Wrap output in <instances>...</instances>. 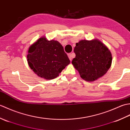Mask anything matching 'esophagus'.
Instances as JSON below:
<instances>
[{"instance_id":"esophagus-1","label":"esophagus","mask_w":130,"mask_h":130,"mask_svg":"<svg viewBox=\"0 0 130 130\" xmlns=\"http://www.w3.org/2000/svg\"><path fill=\"white\" fill-rule=\"evenodd\" d=\"M74 55H75V54H74V53H71V54H68V57H69V59H70V61L72 60L73 57L74 56Z\"/></svg>"}]
</instances>
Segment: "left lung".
Listing matches in <instances>:
<instances>
[{
    "label": "left lung",
    "mask_w": 130,
    "mask_h": 130,
    "mask_svg": "<svg viewBox=\"0 0 130 130\" xmlns=\"http://www.w3.org/2000/svg\"><path fill=\"white\" fill-rule=\"evenodd\" d=\"M74 51L76 56L72 63L84 80H95L103 76L111 67V52L98 40H81L76 43Z\"/></svg>",
    "instance_id": "left-lung-1"
}]
</instances>
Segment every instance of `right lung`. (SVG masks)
<instances>
[{"label": "right lung", "mask_w": 130, "mask_h": 130, "mask_svg": "<svg viewBox=\"0 0 130 130\" xmlns=\"http://www.w3.org/2000/svg\"><path fill=\"white\" fill-rule=\"evenodd\" d=\"M27 61L37 75L47 80L57 77L70 62L58 41H48L45 37L40 38L30 46Z\"/></svg>", "instance_id": "add662e5"}]
</instances>
